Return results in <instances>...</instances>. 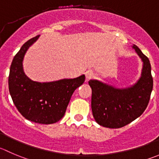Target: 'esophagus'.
<instances>
[{"mask_svg": "<svg viewBox=\"0 0 159 159\" xmlns=\"http://www.w3.org/2000/svg\"><path fill=\"white\" fill-rule=\"evenodd\" d=\"M93 77H94V73L92 71V70H88V71L85 72L86 81H89V79L92 78Z\"/></svg>", "mask_w": 159, "mask_h": 159, "instance_id": "esophagus-1", "label": "esophagus"}]
</instances>
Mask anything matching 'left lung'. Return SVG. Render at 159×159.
<instances>
[{
	"mask_svg": "<svg viewBox=\"0 0 159 159\" xmlns=\"http://www.w3.org/2000/svg\"><path fill=\"white\" fill-rule=\"evenodd\" d=\"M133 48L144 63L141 78L134 85L120 89L96 80L89 81L92 91V115L102 127H124L139 117L148 105L153 89L150 61L137 46Z\"/></svg>",
	"mask_w": 159,
	"mask_h": 159,
	"instance_id": "left-lung-1",
	"label": "left lung"
}]
</instances>
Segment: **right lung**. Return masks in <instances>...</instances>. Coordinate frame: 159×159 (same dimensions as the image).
<instances>
[{
    "label": "right lung",
    "mask_w": 159,
    "mask_h": 159,
    "mask_svg": "<svg viewBox=\"0 0 159 159\" xmlns=\"http://www.w3.org/2000/svg\"><path fill=\"white\" fill-rule=\"evenodd\" d=\"M39 36L23 44L14 57L8 77L9 92L14 104L25 118L37 124H51L64 116L72 94L84 83L85 76L46 83L29 79L23 70V58Z\"/></svg>",
    "instance_id": "1"
}]
</instances>
